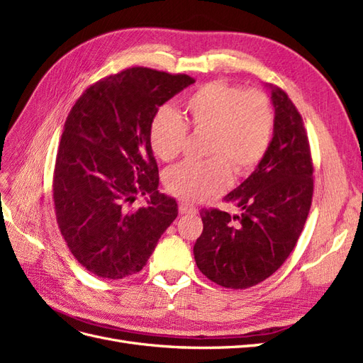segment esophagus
<instances>
[{
    "mask_svg": "<svg viewBox=\"0 0 363 363\" xmlns=\"http://www.w3.org/2000/svg\"><path fill=\"white\" fill-rule=\"evenodd\" d=\"M179 211H180V213H196V207L195 206H192V204H189V203H186V201H180L179 203Z\"/></svg>",
    "mask_w": 363,
    "mask_h": 363,
    "instance_id": "esophagus-1",
    "label": "esophagus"
}]
</instances>
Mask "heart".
<instances>
[{
  "instance_id": "b5f03b06",
  "label": "heart",
  "mask_w": 363,
  "mask_h": 363,
  "mask_svg": "<svg viewBox=\"0 0 363 363\" xmlns=\"http://www.w3.org/2000/svg\"><path fill=\"white\" fill-rule=\"evenodd\" d=\"M184 121L160 107L148 125V142L163 162L177 159L195 135H207L203 162H184L167 172V189L179 199L199 203L224 192L236 177H247L267 156L276 116L271 100L259 89L242 91L225 82L201 86L183 103Z\"/></svg>"
}]
</instances>
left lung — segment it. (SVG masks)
<instances>
[{"instance_id":"left-lung-1","label":"left lung","mask_w":363,"mask_h":363,"mask_svg":"<svg viewBox=\"0 0 363 363\" xmlns=\"http://www.w3.org/2000/svg\"><path fill=\"white\" fill-rule=\"evenodd\" d=\"M276 125L267 156L225 196L240 213L203 208L194 256L223 288L247 289L272 276L298 240L313 195V163L303 118L279 86L269 84Z\"/></svg>"}]
</instances>
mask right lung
<instances>
[{"mask_svg": "<svg viewBox=\"0 0 363 363\" xmlns=\"http://www.w3.org/2000/svg\"><path fill=\"white\" fill-rule=\"evenodd\" d=\"M192 83L186 74L128 68L87 87L65 121L54 208L72 256L94 276L118 280L139 272L177 218V203L157 191L148 125L163 103ZM138 193L150 200L131 209Z\"/></svg>", "mask_w": 363, "mask_h": 363, "instance_id": "1", "label": "right lung"}]
</instances>
